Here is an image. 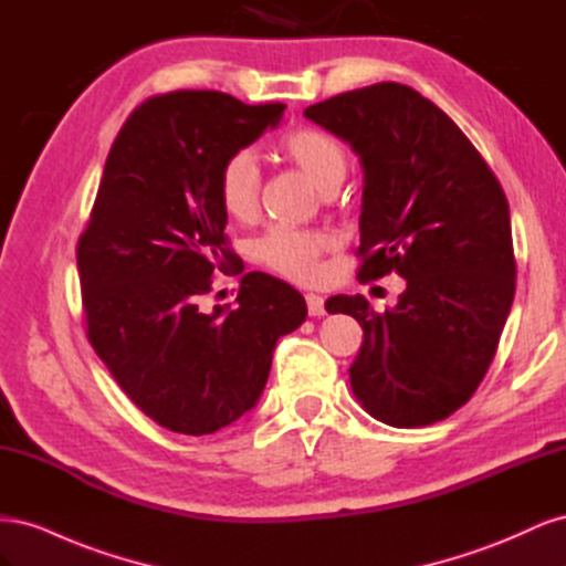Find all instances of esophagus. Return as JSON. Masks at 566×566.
Instances as JSON below:
<instances>
[{"instance_id":"1","label":"esophagus","mask_w":566,"mask_h":566,"mask_svg":"<svg viewBox=\"0 0 566 566\" xmlns=\"http://www.w3.org/2000/svg\"><path fill=\"white\" fill-rule=\"evenodd\" d=\"M304 300H306V312H310V316H323L325 314V304H323L321 295L306 293Z\"/></svg>"}]
</instances>
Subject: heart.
Segmentation results:
<instances>
[{
    "label": "heart",
    "instance_id": "obj_1",
    "mask_svg": "<svg viewBox=\"0 0 566 566\" xmlns=\"http://www.w3.org/2000/svg\"><path fill=\"white\" fill-rule=\"evenodd\" d=\"M279 156L295 165L310 177L318 191L331 193L347 177V148L337 136L316 129L300 127L281 136L276 146ZM260 167L245 150L231 153L221 163L217 175V196L224 210L235 221H252L260 210ZM335 248V238L328 231L285 229L273 227L254 241V256L266 269L281 273L290 281L310 283L318 279L321 256Z\"/></svg>",
    "mask_w": 566,
    "mask_h": 566
}]
</instances>
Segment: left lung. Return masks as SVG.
<instances>
[{
	"instance_id": "left-lung-1",
	"label": "left lung",
	"mask_w": 566,
	"mask_h": 566,
	"mask_svg": "<svg viewBox=\"0 0 566 566\" xmlns=\"http://www.w3.org/2000/svg\"><path fill=\"white\" fill-rule=\"evenodd\" d=\"M304 117L361 158L358 281L406 279L385 312L364 295L325 302L364 328L356 399L391 427L449 418L484 380L515 297L503 188L453 119L406 84L337 94Z\"/></svg>"
}]
</instances>
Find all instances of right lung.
Instances as JSON below:
<instances>
[{
	"mask_svg": "<svg viewBox=\"0 0 566 566\" xmlns=\"http://www.w3.org/2000/svg\"><path fill=\"white\" fill-rule=\"evenodd\" d=\"M283 111L221 92L144 101L113 142L77 241L94 352L150 420L179 434H212L248 413L279 337L306 318L297 290L260 271L241 279L235 306L200 310L214 269L233 260L219 167Z\"/></svg>",
	"mask_w": 566,
	"mask_h": 566,
	"instance_id": "1",
	"label": "right lung"
}]
</instances>
